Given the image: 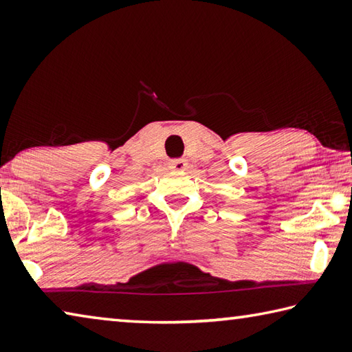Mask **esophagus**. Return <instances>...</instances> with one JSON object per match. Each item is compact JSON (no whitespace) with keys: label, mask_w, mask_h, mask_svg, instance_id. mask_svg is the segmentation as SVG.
Segmentation results:
<instances>
[{"label":"esophagus","mask_w":352,"mask_h":352,"mask_svg":"<svg viewBox=\"0 0 352 352\" xmlns=\"http://www.w3.org/2000/svg\"><path fill=\"white\" fill-rule=\"evenodd\" d=\"M170 168L182 173L184 170L187 168V162L184 159H175V160H171V162H170Z\"/></svg>","instance_id":"obj_1"}]
</instances>
